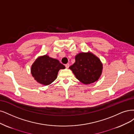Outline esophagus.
I'll use <instances>...</instances> for the list:
<instances>
[{
    "label": "esophagus",
    "mask_w": 134,
    "mask_h": 134,
    "mask_svg": "<svg viewBox=\"0 0 134 134\" xmlns=\"http://www.w3.org/2000/svg\"><path fill=\"white\" fill-rule=\"evenodd\" d=\"M65 66H66V68H69V67H70V64H69V63L66 64V65H65Z\"/></svg>",
    "instance_id": "esophagus-1"
}]
</instances>
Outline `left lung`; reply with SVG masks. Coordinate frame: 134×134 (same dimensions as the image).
<instances>
[{"instance_id":"1","label":"left lung","mask_w":134,"mask_h":134,"mask_svg":"<svg viewBox=\"0 0 134 134\" xmlns=\"http://www.w3.org/2000/svg\"><path fill=\"white\" fill-rule=\"evenodd\" d=\"M75 60L70 69L79 81L89 85L98 80L103 70V64L99 58L90 52H81L75 56Z\"/></svg>"}]
</instances>
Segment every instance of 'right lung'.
<instances>
[{"mask_svg":"<svg viewBox=\"0 0 134 134\" xmlns=\"http://www.w3.org/2000/svg\"><path fill=\"white\" fill-rule=\"evenodd\" d=\"M65 66L58 59L49 57L47 54L38 57L32 64L31 73L38 83L42 85H50L57 77L58 72Z\"/></svg>","mask_w":134,"mask_h":134,"instance_id":"1","label":"right lung"}]
</instances>
